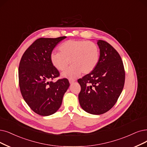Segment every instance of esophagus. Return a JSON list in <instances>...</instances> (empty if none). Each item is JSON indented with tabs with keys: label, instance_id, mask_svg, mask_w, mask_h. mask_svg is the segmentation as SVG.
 Segmentation results:
<instances>
[{
	"label": "esophagus",
	"instance_id": "obj_1",
	"mask_svg": "<svg viewBox=\"0 0 147 147\" xmlns=\"http://www.w3.org/2000/svg\"><path fill=\"white\" fill-rule=\"evenodd\" d=\"M69 81L70 84H72V83H74V82L75 81V80H74V79H69Z\"/></svg>",
	"mask_w": 147,
	"mask_h": 147
}]
</instances>
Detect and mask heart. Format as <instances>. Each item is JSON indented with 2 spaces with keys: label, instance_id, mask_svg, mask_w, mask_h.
<instances>
[{
  "label": "heart",
  "instance_id": "1",
  "mask_svg": "<svg viewBox=\"0 0 147 147\" xmlns=\"http://www.w3.org/2000/svg\"><path fill=\"white\" fill-rule=\"evenodd\" d=\"M60 52H51V61L57 70L65 69L70 62L72 65L63 72V77L74 78L83 72L89 74L95 68L99 59L98 45L90 41L69 40L59 48Z\"/></svg>",
  "mask_w": 147,
  "mask_h": 147
}]
</instances>
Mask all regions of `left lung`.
<instances>
[{
  "mask_svg": "<svg viewBox=\"0 0 147 147\" xmlns=\"http://www.w3.org/2000/svg\"><path fill=\"white\" fill-rule=\"evenodd\" d=\"M100 56L92 71L78 80L81 108L93 115H101L112 108L125 83V70L118 52L109 43L99 40Z\"/></svg>",
  "mask_w": 147,
  "mask_h": 147,
  "instance_id": "1",
  "label": "left lung"
}]
</instances>
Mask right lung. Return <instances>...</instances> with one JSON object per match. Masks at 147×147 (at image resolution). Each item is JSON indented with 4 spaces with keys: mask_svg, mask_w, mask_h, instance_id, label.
<instances>
[{
    "mask_svg": "<svg viewBox=\"0 0 147 147\" xmlns=\"http://www.w3.org/2000/svg\"><path fill=\"white\" fill-rule=\"evenodd\" d=\"M66 38H38L26 50L20 60L19 83L22 95L29 107L39 115L55 113L69 87L67 78L52 81L59 77L60 73L50 58L55 46Z\"/></svg>",
    "mask_w": 147,
    "mask_h": 147,
    "instance_id": "obj_1",
    "label": "right lung"
}]
</instances>
